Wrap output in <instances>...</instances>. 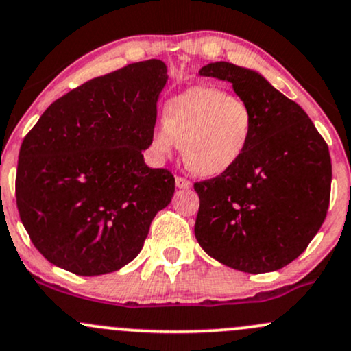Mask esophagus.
<instances>
[{"instance_id":"1","label":"esophagus","mask_w":351,"mask_h":351,"mask_svg":"<svg viewBox=\"0 0 351 351\" xmlns=\"http://www.w3.org/2000/svg\"><path fill=\"white\" fill-rule=\"evenodd\" d=\"M175 183H176V186L183 188V190H188V188H191V182H188L186 178H182V176H176Z\"/></svg>"}]
</instances>
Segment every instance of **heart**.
Listing matches in <instances>:
<instances>
[{"label": "heart", "mask_w": 351, "mask_h": 351, "mask_svg": "<svg viewBox=\"0 0 351 351\" xmlns=\"http://www.w3.org/2000/svg\"><path fill=\"white\" fill-rule=\"evenodd\" d=\"M255 114L241 98L218 88L198 86L168 99L163 123L152 133L158 156L183 146L191 171L206 178L230 171L248 149Z\"/></svg>", "instance_id": "obj_1"}]
</instances>
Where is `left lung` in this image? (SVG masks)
<instances>
[{
    "mask_svg": "<svg viewBox=\"0 0 351 351\" xmlns=\"http://www.w3.org/2000/svg\"><path fill=\"white\" fill-rule=\"evenodd\" d=\"M233 84L255 128L243 158L217 178L195 183V237L211 258L245 273L287 267L306 250L328 211V145L303 108L253 69L226 61L199 69Z\"/></svg>",
    "mask_w": 351,
    "mask_h": 351,
    "instance_id": "8db88e82",
    "label": "left lung"
}]
</instances>
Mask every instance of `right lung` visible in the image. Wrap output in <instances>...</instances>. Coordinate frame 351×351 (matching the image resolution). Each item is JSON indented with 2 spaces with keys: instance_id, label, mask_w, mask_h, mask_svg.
<instances>
[{
  "instance_id": "add662e5",
  "label": "right lung",
  "mask_w": 351,
  "mask_h": 351,
  "mask_svg": "<svg viewBox=\"0 0 351 351\" xmlns=\"http://www.w3.org/2000/svg\"><path fill=\"white\" fill-rule=\"evenodd\" d=\"M167 64L140 61L90 80L51 103L23 140L16 205L49 263L82 276L117 271L138 256L169 205L175 178L149 168Z\"/></svg>"
}]
</instances>
